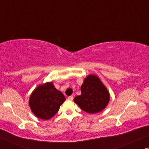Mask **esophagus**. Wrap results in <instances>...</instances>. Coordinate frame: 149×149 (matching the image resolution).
Wrapping results in <instances>:
<instances>
[{
	"instance_id": "obj_1",
	"label": "esophagus",
	"mask_w": 149,
	"mask_h": 149,
	"mask_svg": "<svg viewBox=\"0 0 149 149\" xmlns=\"http://www.w3.org/2000/svg\"><path fill=\"white\" fill-rule=\"evenodd\" d=\"M68 99L69 100H73V99H74V97H73V96H70V97L68 98Z\"/></svg>"
}]
</instances>
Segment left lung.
Masks as SVG:
<instances>
[{"label": "left lung", "mask_w": 149, "mask_h": 149, "mask_svg": "<svg viewBox=\"0 0 149 149\" xmlns=\"http://www.w3.org/2000/svg\"><path fill=\"white\" fill-rule=\"evenodd\" d=\"M81 91V94L74 100L81 109L89 114L100 112L109 102L110 93L97 75L91 74L85 77Z\"/></svg>", "instance_id": "8db88e82"}]
</instances>
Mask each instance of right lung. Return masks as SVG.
I'll list each match as a JSON object with an SVG mask.
<instances>
[{"label": "right lung", "instance_id": "add662e5", "mask_svg": "<svg viewBox=\"0 0 149 149\" xmlns=\"http://www.w3.org/2000/svg\"><path fill=\"white\" fill-rule=\"evenodd\" d=\"M65 100L62 93L57 90L52 82H47L39 85L32 92L29 104L35 116L47 120L56 114Z\"/></svg>", "mask_w": 149, "mask_h": 149}]
</instances>
